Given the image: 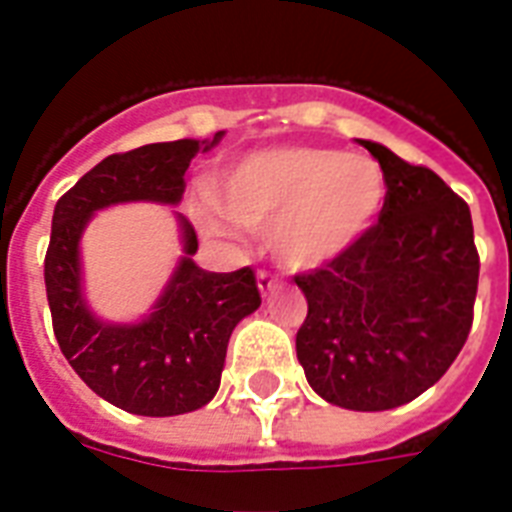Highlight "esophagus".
<instances>
[{"label": "esophagus", "instance_id": "obj_1", "mask_svg": "<svg viewBox=\"0 0 512 512\" xmlns=\"http://www.w3.org/2000/svg\"><path fill=\"white\" fill-rule=\"evenodd\" d=\"M257 287H260L263 295H268V292H273V289L279 287V276L271 271H265V268H260V271H257Z\"/></svg>", "mask_w": 512, "mask_h": 512}]
</instances>
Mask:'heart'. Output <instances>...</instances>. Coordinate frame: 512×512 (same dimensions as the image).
<instances>
[{
	"instance_id": "obj_1",
	"label": "heart",
	"mask_w": 512,
	"mask_h": 512,
	"mask_svg": "<svg viewBox=\"0 0 512 512\" xmlns=\"http://www.w3.org/2000/svg\"><path fill=\"white\" fill-rule=\"evenodd\" d=\"M225 215L249 231H265L281 263L319 268L353 247L385 207L388 183L366 154L337 148L279 146L255 151L215 177ZM215 201L196 204L207 233H225Z\"/></svg>"
}]
</instances>
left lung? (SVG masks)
I'll return each mask as SVG.
<instances>
[{
	"label": "left lung",
	"mask_w": 512,
	"mask_h": 512,
	"mask_svg": "<svg viewBox=\"0 0 512 512\" xmlns=\"http://www.w3.org/2000/svg\"><path fill=\"white\" fill-rule=\"evenodd\" d=\"M388 196L377 223L335 260L297 273L308 316L297 358L329 404H409L452 366L473 327L478 260L470 207L433 170L361 140Z\"/></svg>",
	"instance_id": "1"
}]
</instances>
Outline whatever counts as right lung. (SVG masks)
<instances>
[{"label": "right lung", "instance_id": "add662e5", "mask_svg": "<svg viewBox=\"0 0 512 512\" xmlns=\"http://www.w3.org/2000/svg\"><path fill=\"white\" fill-rule=\"evenodd\" d=\"M199 140L151 143L111 154L79 177L55 204L44 287L52 332L74 372L108 404L143 417H172L199 409L220 388L233 327L257 311L260 289L252 268L209 273L183 257L156 311L132 327L100 324L79 295V236L95 209L119 201L177 204L185 170ZM185 255L199 249L196 231L183 220Z\"/></svg>", "mask_w": 512, "mask_h": 512}]
</instances>
